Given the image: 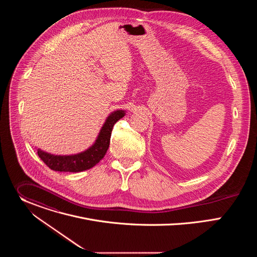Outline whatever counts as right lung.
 <instances>
[{"label":"right lung","instance_id":"right-lung-1","mask_svg":"<svg viewBox=\"0 0 257 257\" xmlns=\"http://www.w3.org/2000/svg\"><path fill=\"white\" fill-rule=\"evenodd\" d=\"M125 116L124 111H116L105 120L94 144L87 151L74 156H54L38 150V155L52 170L58 172L77 173L94 167L105 155L114 125Z\"/></svg>","mask_w":257,"mask_h":257}]
</instances>
